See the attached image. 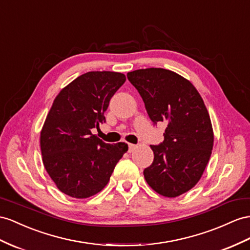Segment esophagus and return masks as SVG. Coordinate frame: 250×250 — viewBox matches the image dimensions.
Masks as SVG:
<instances>
[{
	"label": "esophagus",
	"mask_w": 250,
	"mask_h": 250,
	"mask_svg": "<svg viewBox=\"0 0 250 250\" xmlns=\"http://www.w3.org/2000/svg\"><path fill=\"white\" fill-rule=\"evenodd\" d=\"M136 145H133V144H129V151L130 152H132L133 150H135L136 149Z\"/></svg>",
	"instance_id": "34e87169"
}]
</instances>
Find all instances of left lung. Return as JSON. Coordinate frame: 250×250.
Masks as SVG:
<instances>
[{"mask_svg": "<svg viewBox=\"0 0 250 250\" xmlns=\"http://www.w3.org/2000/svg\"><path fill=\"white\" fill-rule=\"evenodd\" d=\"M126 77L153 124L167 125L164 142L151 145L154 161L144 170L146 181L161 195L176 197L195 186L209 162L213 131L207 108L192 83L172 70L151 67Z\"/></svg>", "mask_w": 250, "mask_h": 250, "instance_id": "left-lung-1", "label": "left lung"}]
</instances>
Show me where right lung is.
I'll return each instance as SVG.
<instances>
[{
	"label": "right lung",
	"instance_id": "right-lung-1",
	"mask_svg": "<svg viewBox=\"0 0 250 250\" xmlns=\"http://www.w3.org/2000/svg\"><path fill=\"white\" fill-rule=\"evenodd\" d=\"M125 81L121 73L88 72L70 82L54 100L40 145L44 167L63 193L76 198L98 193L127 151L125 143L106 144L92 134L105 123L110 100Z\"/></svg>",
	"mask_w": 250,
	"mask_h": 250
}]
</instances>
